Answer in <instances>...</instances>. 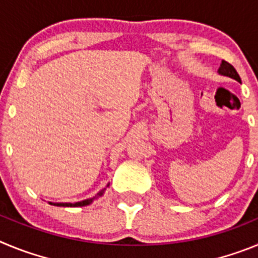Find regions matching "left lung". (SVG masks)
I'll return each mask as SVG.
<instances>
[{
    "label": "left lung",
    "mask_w": 258,
    "mask_h": 258,
    "mask_svg": "<svg viewBox=\"0 0 258 258\" xmlns=\"http://www.w3.org/2000/svg\"><path fill=\"white\" fill-rule=\"evenodd\" d=\"M218 74L221 75V76H227L230 77V79H234L236 80L238 83L241 84V80L240 77H239L238 72H236V70L234 67H232L230 63H227V61L222 60V63H221L220 68H218Z\"/></svg>",
    "instance_id": "obj_1"
}]
</instances>
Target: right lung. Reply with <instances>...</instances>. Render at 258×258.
<instances>
[{"instance_id": "1", "label": "right lung", "mask_w": 258, "mask_h": 258, "mask_svg": "<svg viewBox=\"0 0 258 258\" xmlns=\"http://www.w3.org/2000/svg\"><path fill=\"white\" fill-rule=\"evenodd\" d=\"M109 186V183L107 184V187ZM104 190L106 188H103V190H101L99 192L95 195V197L93 198H89V199H85V200H81V202H76V203H51L49 202V204H51V206H56V207H85V206H89V204H92L93 202H94L95 199H98V198H101L102 195L104 194Z\"/></svg>"}]
</instances>
